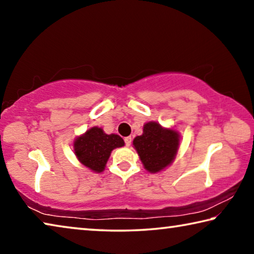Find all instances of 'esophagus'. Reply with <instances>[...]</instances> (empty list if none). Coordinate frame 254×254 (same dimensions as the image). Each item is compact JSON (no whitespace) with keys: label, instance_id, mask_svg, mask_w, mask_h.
<instances>
[{"label":"esophagus","instance_id":"esophagus-1","mask_svg":"<svg viewBox=\"0 0 254 254\" xmlns=\"http://www.w3.org/2000/svg\"><path fill=\"white\" fill-rule=\"evenodd\" d=\"M124 142H126L127 147H130L131 143H132V137L131 136H127L126 139H124Z\"/></svg>","mask_w":254,"mask_h":254}]
</instances>
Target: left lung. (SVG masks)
Segmentation results:
<instances>
[{"mask_svg": "<svg viewBox=\"0 0 254 254\" xmlns=\"http://www.w3.org/2000/svg\"><path fill=\"white\" fill-rule=\"evenodd\" d=\"M133 145L144 168L150 173H158L173 162L179 145V135L156 122H149L143 127L142 135L133 140Z\"/></svg>", "mask_w": 254, "mask_h": 254, "instance_id": "8db88e82", "label": "left lung"}]
</instances>
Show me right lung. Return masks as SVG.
I'll use <instances>...</instances> for the list:
<instances>
[{
  "mask_svg": "<svg viewBox=\"0 0 254 254\" xmlns=\"http://www.w3.org/2000/svg\"><path fill=\"white\" fill-rule=\"evenodd\" d=\"M124 145L118 134H105L102 128L94 127L84 135L77 137L74 143L76 157L89 169L102 173L109 160L112 150Z\"/></svg>",
  "mask_w": 254,
  "mask_h": 254,
  "instance_id": "add662e5",
  "label": "right lung"
}]
</instances>
